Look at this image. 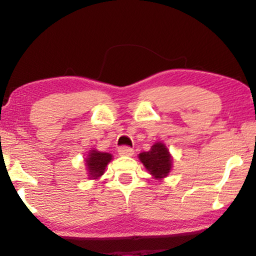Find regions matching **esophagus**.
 Returning <instances> with one entry per match:
<instances>
[{
    "mask_svg": "<svg viewBox=\"0 0 256 256\" xmlns=\"http://www.w3.org/2000/svg\"><path fill=\"white\" fill-rule=\"evenodd\" d=\"M118 154L120 156H132L134 154V150L130 147H120V150H118Z\"/></svg>",
    "mask_w": 256,
    "mask_h": 256,
    "instance_id": "esophagus-1",
    "label": "esophagus"
}]
</instances>
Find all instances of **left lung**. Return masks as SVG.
I'll return each mask as SVG.
<instances>
[{
    "mask_svg": "<svg viewBox=\"0 0 256 256\" xmlns=\"http://www.w3.org/2000/svg\"><path fill=\"white\" fill-rule=\"evenodd\" d=\"M139 161L156 180H162L169 176L172 169V156L162 141H156L148 152H142L138 155Z\"/></svg>",
    "mask_w": 256,
    "mask_h": 256,
    "instance_id": "obj_1",
    "label": "left lung"
}]
</instances>
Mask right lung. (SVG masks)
I'll list each match as a JSON object with an SVG mask.
<instances>
[{
  "instance_id": "add662e5",
  "label": "right lung",
  "mask_w": 256,
  "mask_h": 256,
  "mask_svg": "<svg viewBox=\"0 0 256 256\" xmlns=\"http://www.w3.org/2000/svg\"><path fill=\"white\" fill-rule=\"evenodd\" d=\"M112 160V155L106 152H98V150H88L85 158V166L87 170V176L88 179H96L100 178L104 174L106 166Z\"/></svg>"
}]
</instances>
